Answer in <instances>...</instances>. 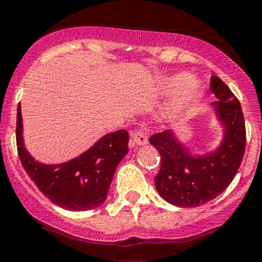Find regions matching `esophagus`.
<instances>
[{
	"mask_svg": "<svg viewBox=\"0 0 262 262\" xmlns=\"http://www.w3.org/2000/svg\"><path fill=\"white\" fill-rule=\"evenodd\" d=\"M132 142L134 145H138V146H143L147 143V137L142 133V132H134L132 134Z\"/></svg>",
	"mask_w": 262,
	"mask_h": 262,
	"instance_id": "esophagus-1",
	"label": "esophagus"
}]
</instances>
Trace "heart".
<instances>
[{
  "instance_id": "b5f03b06",
  "label": "heart",
  "mask_w": 262,
  "mask_h": 262,
  "mask_svg": "<svg viewBox=\"0 0 262 262\" xmlns=\"http://www.w3.org/2000/svg\"><path fill=\"white\" fill-rule=\"evenodd\" d=\"M164 89L168 93L181 92L177 104L180 108H186L198 99L202 85L199 81L191 79L187 73H177L164 80Z\"/></svg>"
}]
</instances>
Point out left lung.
<instances>
[{
	"instance_id": "left-lung-1",
	"label": "left lung",
	"mask_w": 262,
	"mask_h": 262,
	"mask_svg": "<svg viewBox=\"0 0 262 262\" xmlns=\"http://www.w3.org/2000/svg\"><path fill=\"white\" fill-rule=\"evenodd\" d=\"M217 101L211 104L222 126V139L214 150L194 154L174 130L154 134L150 143L160 154L161 167L155 177L159 195L182 208L199 207L225 191L235 177L246 148V124L242 107L229 86L211 77Z\"/></svg>"
}]
</instances>
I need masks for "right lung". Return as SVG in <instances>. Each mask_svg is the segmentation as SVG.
Masks as SVG:
<instances>
[{
	"mask_svg": "<svg viewBox=\"0 0 262 262\" xmlns=\"http://www.w3.org/2000/svg\"><path fill=\"white\" fill-rule=\"evenodd\" d=\"M125 129L99 138L77 158L60 164H43L29 155L23 141L20 103L16 116V146L27 174L54 204L68 211H89L107 199L115 170L128 154Z\"/></svg>",
	"mask_w": 262,
	"mask_h": 262,
	"instance_id": "1",
	"label": "right lung"
}]
</instances>
